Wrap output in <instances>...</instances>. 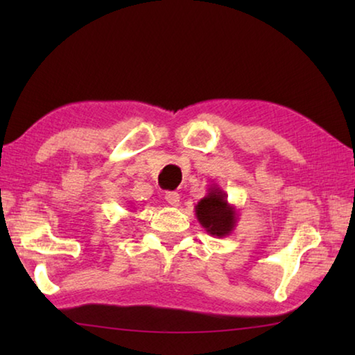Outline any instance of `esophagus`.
I'll return each mask as SVG.
<instances>
[{"label": "esophagus", "instance_id": "1", "mask_svg": "<svg viewBox=\"0 0 355 355\" xmlns=\"http://www.w3.org/2000/svg\"><path fill=\"white\" fill-rule=\"evenodd\" d=\"M166 202L172 207H178L180 205V194L175 191H169L166 192Z\"/></svg>", "mask_w": 355, "mask_h": 355}]
</instances>
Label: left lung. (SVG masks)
Listing matches in <instances>:
<instances>
[{"instance_id":"obj_1","label":"left lung","mask_w":355,"mask_h":355,"mask_svg":"<svg viewBox=\"0 0 355 355\" xmlns=\"http://www.w3.org/2000/svg\"><path fill=\"white\" fill-rule=\"evenodd\" d=\"M196 218L208 235L224 238L235 230L236 208L227 202V194L218 184L209 186L208 194L196 205Z\"/></svg>"}]
</instances>
